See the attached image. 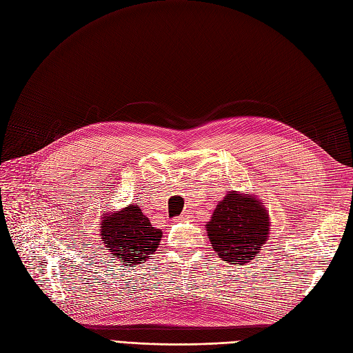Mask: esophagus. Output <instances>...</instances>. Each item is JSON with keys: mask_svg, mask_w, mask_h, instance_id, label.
I'll return each mask as SVG.
<instances>
[{"mask_svg": "<svg viewBox=\"0 0 353 353\" xmlns=\"http://www.w3.org/2000/svg\"><path fill=\"white\" fill-rule=\"evenodd\" d=\"M176 219H178V222H181V221H185V219H187V215H181V216H178Z\"/></svg>", "mask_w": 353, "mask_h": 353, "instance_id": "34e87169", "label": "esophagus"}]
</instances>
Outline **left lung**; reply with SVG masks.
I'll return each instance as SVG.
<instances>
[{"instance_id":"obj_1","label":"left lung","mask_w":353,"mask_h":353,"mask_svg":"<svg viewBox=\"0 0 353 353\" xmlns=\"http://www.w3.org/2000/svg\"><path fill=\"white\" fill-rule=\"evenodd\" d=\"M270 215L261 199L230 191L206 223L212 249L228 263H248L270 237Z\"/></svg>"}]
</instances>
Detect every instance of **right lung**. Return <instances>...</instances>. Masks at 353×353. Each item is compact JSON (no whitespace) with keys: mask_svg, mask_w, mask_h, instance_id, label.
<instances>
[{"mask_svg":"<svg viewBox=\"0 0 353 353\" xmlns=\"http://www.w3.org/2000/svg\"><path fill=\"white\" fill-rule=\"evenodd\" d=\"M101 241L113 258L125 266L144 263L162 240V231L154 228L138 205H130L116 213L101 215Z\"/></svg>","mask_w":353,"mask_h":353,"instance_id":"right-lung-1","label":"right lung"}]
</instances>
